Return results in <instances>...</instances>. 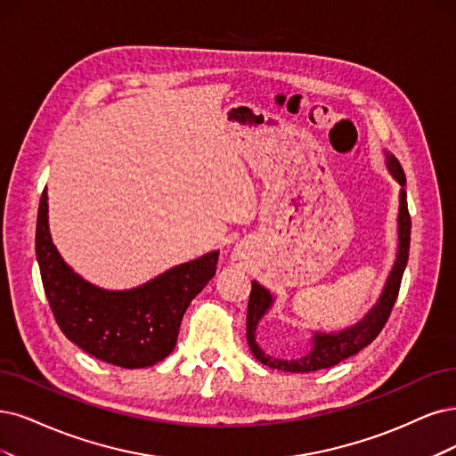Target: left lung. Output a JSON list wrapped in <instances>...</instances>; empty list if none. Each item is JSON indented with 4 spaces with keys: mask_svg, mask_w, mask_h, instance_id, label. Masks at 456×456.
Segmentation results:
<instances>
[{
    "mask_svg": "<svg viewBox=\"0 0 456 456\" xmlns=\"http://www.w3.org/2000/svg\"><path fill=\"white\" fill-rule=\"evenodd\" d=\"M387 156V167L389 173L398 180L402 185L400 190V212H398V256L393 271L387 280L385 289L381 293V298L378 305L368 312V315L355 327H349L338 334H314V347L308 355L295 359V361H280L271 355H265V351L256 342V329L259 319L265 315V312L273 305V295L268 293L257 281H251V293L248 300V317H246V338L248 346L254 353V357L263 362L268 368L283 370V372H315V370L330 368L338 364L353 355H357L361 349H364L368 344H372L381 329L385 327L387 319L391 315V310L396 302L400 283L403 271H406L408 257H410V232H411V217L408 212V199L403 185H406V175L400 161L393 154Z\"/></svg>",
    "mask_w": 456,
    "mask_h": 456,
    "instance_id": "obj_1",
    "label": "left lung"
}]
</instances>
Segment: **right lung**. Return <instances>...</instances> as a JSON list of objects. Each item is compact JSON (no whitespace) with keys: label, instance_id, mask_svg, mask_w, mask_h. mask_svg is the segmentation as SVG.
Masks as SVG:
<instances>
[{"label":"right lung","instance_id":"add662e5","mask_svg":"<svg viewBox=\"0 0 456 456\" xmlns=\"http://www.w3.org/2000/svg\"><path fill=\"white\" fill-rule=\"evenodd\" d=\"M36 254L45 295L61 332L92 357L122 368L154 366L171 355L182 317L214 278L217 251L178 265L141 288L105 291L84 281L60 257L41 195Z\"/></svg>","mask_w":456,"mask_h":456}]
</instances>
